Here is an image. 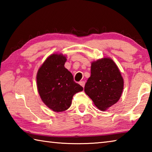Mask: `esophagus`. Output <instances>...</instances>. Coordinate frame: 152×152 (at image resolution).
I'll return each mask as SVG.
<instances>
[{
	"mask_svg": "<svg viewBox=\"0 0 152 152\" xmlns=\"http://www.w3.org/2000/svg\"><path fill=\"white\" fill-rule=\"evenodd\" d=\"M79 84H80V85L82 87H84V85H85V82H84V81H80V82H79Z\"/></svg>",
	"mask_w": 152,
	"mask_h": 152,
	"instance_id": "1",
	"label": "esophagus"
}]
</instances>
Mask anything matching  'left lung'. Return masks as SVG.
<instances>
[{
    "label": "left lung",
    "mask_w": 152,
    "mask_h": 152,
    "mask_svg": "<svg viewBox=\"0 0 152 152\" xmlns=\"http://www.w3.org/2000/svg\"><path fill=\"white\" fill-rule=\"evenodd\" d=\"M123 89V79L111 59L103 58L92 63L91 75L84 92L100 110H105L119 101Z\"/></svg>",
    "instance_id": "left-lung-1"
}]
</instances>
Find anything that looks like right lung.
<instances>
[{"instance_id": "obj_1", "label": "right lung", "mask_w": 152, "mask_h": 152, "mask_svg": "<svg viewBox=\"0 0 152 152\" xmlns=\"http://www.w3.org/2000/svg\"><path fill=\"white\" fill-rule=\"evenodd\" d=\"M66 61L63 55H51L40 67L37 74L41 99L55 112L68 109L74 95L83 91L82 86L74 81L72 74L64 67Z\"/></svg>"}]
</instances>
